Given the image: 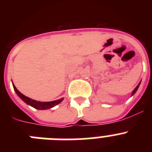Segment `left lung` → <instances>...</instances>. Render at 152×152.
Returning <instances> with one entry per match:
<instances>
[{
  "label": "left lung",
  "instance_id": "left-lung-1",
  "mask_svg": "<svg viewBox=\"0 0 152 152\" xmlns=\"http://www.w3.org/2000/svg\"><path fill=\"white\" fill-rule=\"evenodd\" d=\"M140 84H141V81H140V82L139 83V84H138V85L136 86V88H135V89L133 90V91H132V96H133V95L135 94V92H136V91H137V90L139 89V85H140Z\"/></svg>",
  "mask_w": 152,
  "mask_h": 152
}]
</instances>
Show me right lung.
Returning a JSON list of instances; mask_svg holds the SVG:
<instances>
[{"instance_id": "1", "label": "right lung", "mask_w": 152, "mask_h": 152, "mask_svg": "<svg viewBox=\"0 0 152 152\" xmlns=\"http://www.w3.org/2000/svg\"><path fill=\"white\" fill-rule=\"evenodd\" d=\"M12 84H13V89H14L15 92L17 93V94L18 95L19 97L23 101L25 102L26 104L31 106V107H34L35 109H37V110H48V109L52 108V107H54L55 106L58 105V103H61V102L63 100V99H64V98H61V99H59V100H54V101H50V102L37 101V100H33V99H31V98L28 97V96H25V95H23V94H21V93L17 89V88H16L15 86H14L13 81H12Z\"/></svg>"}]
</instances>
